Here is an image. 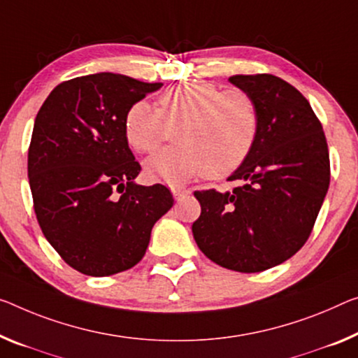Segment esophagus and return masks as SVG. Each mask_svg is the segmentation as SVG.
I'll return each mask as SVG.
<instances>
[{
	"mask_svg": "<svg viewBox=\"0 0 358 358\" xmlns=\"http://www.w3.org/2000/svg\"><path fill=\"white\" fill-rule=\"evenodd\" d=\"M171 192H173L176 200H179V198H182V196L190 194L189 189H180V187H174V189H171Z\"/></svg>",
	"mask_w": 358,
	"mask_h": 358,
	"instance_id": "1",
	"label": "esophagus"
}]
</instances>
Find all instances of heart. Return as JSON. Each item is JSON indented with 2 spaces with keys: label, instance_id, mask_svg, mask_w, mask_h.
Listing matches in <instances>:
<instances>
[{
  "label": "heart",
  "instance_id": "obj_1",
  "mask_svg": "<svg viewBox=\"0 0 358 358\" xmlns=\"http://www.w3.org/2000/svg\"><path fill=\"white\" fill-rule=\"evenodd\" d=\"M259 124V106L250 92L182 83L168 87L157 108L145 101L133 103L123 128L131 148L150 153L176 127V144L148 158L145 171L152 179L180 185L198 174L222 179L235 173L250 157Z\"/></svg>",
  "mask_w": 358,
  "mask_h": 358
}]
</instances>
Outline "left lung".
Masks as SVG:
<instances>
[{
  "label": "left lung",
  "instance_id": "1",
  "mask_svg": "<svg viewBox=\"0 0 358 358\" xmlns=\"http://www.w3.org/2000/svg\"><path fill=\"white\" fill-rule=\"evenodd\" d=\"M229 81L256 99L259 134L230 176V192H195L201 214L192 225L198 248L236 272H262L296 255L315 224L329 185L322 123L307 99L278 76L235 75Z\"/></svg>",
  "mask_w": 358,
  "mask_h": 358
}]
</instances>
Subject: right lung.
Returning a JSON list of instances; mask_svg holds the SVG:
<instances>
[{"mask_svg": "<svg viewBox=\"0 0 358 358\" xmlns=\"http://www.w3.org/2000/svg\"><path fill=\"white\" fill-rule=\"evenodd\" d=\"M162 83L102 73L54 87L35 118L29 148L33 208L46 240L85 275L134 267L152 227L171 210L166 187L134 182L141 164L124 137L133 103Z\"/></svg>", "mask_w": 358, "mask_h": 358, "instance_id": "add662e5", "label": "right lung"}]
</instances>
